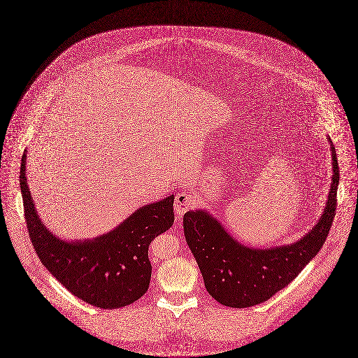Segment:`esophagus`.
<instances>
[{
    "instance_id": "obj_1",
    "label": "esophagus",
    "mask_w": 358,
    "mask_h": 358,
    "mask_svg": "<svg viewBox=\"0 0 358 358\" xmlns=\"http://www.w3.org/2000/svg\"><path fill=\"white\" fill-rule=\"evenodd\" d=\"M194 204L192 194L188 192H180L176 194L174 200V210L178 217H182L188 210H191Z\"/></svg>"
}]
</instances>
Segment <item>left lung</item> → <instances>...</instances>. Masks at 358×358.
Here are the masks:
<instances>
[{"label": "left lung", "instance_id": "8db88e82", "mask_svg": "<svg viewBox=\"0 0 358 358\" xmlns=\"http://www.w3.org/2000/svg\"><path fill=\"white\" fill-rule=\"evenodd\" d=\"M329 138L332 180L324 211L319 222L296 243L280 247H247L231 237L220 220L206 210L184 215V234L197 262L207 292L230 308L264 303L286 287L323 247L336 210L339 166Z\"/></svg>", "mask_w": 358, "mask_h": 358}]
</instances>
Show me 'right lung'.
I'll list each match as a JSON object with an SVG mask.
<instances>
[{
    "mask_svg": "<svg viewBox=\"0 0 358 358\" xmlns=\"http://www.w3.org/2000/svg\"><path fill=\"white\" fill-rule=\"evenodd\" d=\"M27 150L22 157L20 191L28 234L42 264L73 296L101 309L135 303L148 289V245L174 222V194L138 208L109 233L65 241L39 218L27 185Z\"/></svg>",
    "mask_w": 358,
    "mask_h": 358,
    "instance_id": "right-lung-1",
    "label": "right lung"
}]
</instances>
